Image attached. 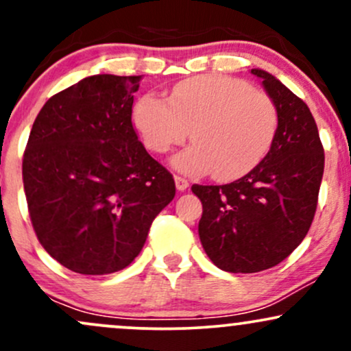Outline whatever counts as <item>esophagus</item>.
<instances>
[{
  "mask_svg": "<svg viewBox=\"0 0 351 351\" xmlns=\"http://www.w3.org/2000/svg\"><path fill=\"white\" fill-rule=\"evenodd\" d=\"M175 184H176V189H178V191H184V189L189 186L188 180L181 178V176H175Z\"/></svg>",
  "mask_w": 351,
  "mask_h": 351,
  "instance_id": "esophagus-1",
  "label": "esophagus"
}]
</instances>
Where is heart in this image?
I'll use <instances>...</instances> for the list:
<instances>
[{
	"label": "heart",
	"instance_id": "obj_1",
	"mask_svg": "<svg viewBox=\"0 0 351 351\" xmlns=\"http://www.w3.org/2000/svg\"><path fill=\"white\" fill-rule=\"evenodd\" d=\"M132 120L145 147L170 152L191 132L195 143L173 156L171 165L188 175L231 181L264 160L277 132V110L251 84L228 75H199L176 84L168 102L145 94L135 102Z\"/></svg>",
	"mask_w": 351,
	"mask_h": 351
}]
</instances>
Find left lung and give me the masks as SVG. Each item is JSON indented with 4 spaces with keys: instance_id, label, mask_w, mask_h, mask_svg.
Wrapping results in <instances>:
<instances>
[{
    "instance_id": "left-lung-1",
    "label": "left lung",
    "mask_w": 351,
    "mask_h": 351,
    "mask_svg": "<svg viewBox=\"0 0 351 351\" xmlns=\"http://www.w3.org/2000/svg\"><path fill=\"white\" fill-rule=\"evenodd\" d=\"M277 110V132L264 160L221 186L193 184L203 203L199 239L213 264L252 274L277 265L307 236L324 176V147L312 112L279 79L252 69Z\"/></svg>"
}]
</instances>
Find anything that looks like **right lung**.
I'll return each mask as SVG.
<instances>
[{"instance_id":"add662e5","label":"right lung","mask_w":351,"mask_h":351,"mask_svg":"<svg viewBox=\"0 0 351 351\" xmlns=\"http://www.w3.org/2000/svg\"><path fill=\"white\" fill-rule=\"evenodd\" d=\"M142 75L97 74L44 104L23 156L31 223L51 257L84 276L122 271L142 251L175 180L132 125Z\"/></svg>"}]
</instances>
